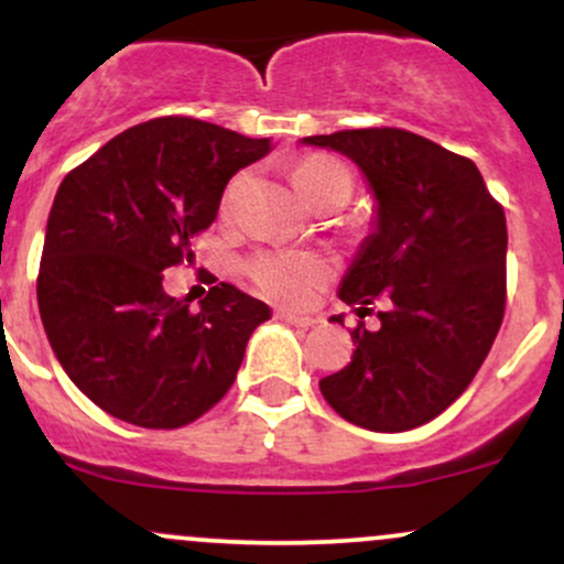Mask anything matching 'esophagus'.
<instances>
[{"label":"esophagus","instance_id":"1","mask_svg":"<svg viewBox=\"0 0 564 564\" xmlns=\"http://www.w3.org/2000/svg\"><path fill=\"white\" fill-rule=\"evenodd\" d=\"M275 318L283 321V323H289V326H296V328H313L315 326V318H307V315L289 313V310H278Z\"/></svg>","mask_w":564,"mask_h":564}]
</instances>
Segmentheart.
<instances>
[{
  "instance_id": "obj_1",
  "label": "heart",
  "mask_w": 564,
  "mask_h": 564,
  "mask_svg": "<svg viewBox=\"0 0 564 564\" xmlns=\"http://www.w3.org/2000/svg\"><path fill=\"white\" fill-rule=\"evenodd\" d=\"M291 180L300 196L313 204L328 187L349 183L347 166L332 156H307L291 170ZM236 185L230 187V193ZM249 273L264 294L286 304H307L323 283L332 278V262L315 251H278V254H262L249 264Z\"/></svg>"
}]
</instances>
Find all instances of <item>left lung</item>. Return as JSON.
Listing matches in <instances>:
<instances>
[{
  "label": "left lung",
  "mask_w": 564,
  "mask_h": 564,
  "mask_svg": "<svg viewBox=\"0 0 564 564\" xmlns=\"http://www.w3.org/2000/svg\"><path fill=\"white\" fill-rule=\"evenodd\" d=\"M302 142L355 161L377 200L339 300L360 318L377 296L390 304L379 332H349L352 360L321 379L323 398L364 430L422 426L467 390L501 328L507 217L469 159L422 134L341 129Z\"/></svg>",
  "instance_id": "8db88e82"
}]
</instances>
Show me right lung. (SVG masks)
Listing matches in <instances>:
<instances>
[{
  "mask_svg": "<svg viewBox=\"0 0 564 564\" xmlns=\"http://www.w3.org/2000/svg\"><path fill=\"white\" fill-rule=\"evenodd\" d=\"M270 138L161 116L116 134L63 180L44 232L36 300L50 347L79 390L121 422L177 430L223 400L270 307L230 283L191 310L161 286L191 262L225 185Z\"/></svg>",
  "mask_w": 564,
  "mask_h": 564,
  "instance_id": "1",
  "label": "right lung"
}]
</instances>
